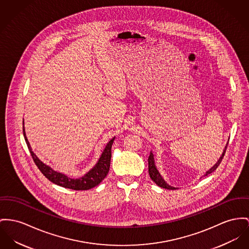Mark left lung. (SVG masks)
I'll return each mask as SVG.
<instances>
[{
  "mask_svg": "<svg viewBox=\"0 0 249 249\" xmlns=\"http://www.w3.org/2000/svg\"><path fill=\"white\" fill-rule=\"evenodd\" d=\"M227 147H228V143H227V145H226L225 149L223 151L222 156H221V157H220V159L218 160V161H217L215 164L213 166V167H212L208 172H206L205 176H208V175L212 174L213 171H215L216 169H217V167L220 165V163H221V161H222V160H223V158H224V156H225V153H226ZM148 172H149V176L150 178H151V179H152L154 182L156 183L158 186H160V187H161V188H164V189H167V190H176V188H175V187H172V186L168 185V184L165 182V180L163 179V178L160 176V172L158 171L157 167L155 165L154 156H153L152 152H150V156L149 158H148Z\"/></svg>",
  "mask_w": 249,
  "mask_h": 249,
  "instance_id": "1",
  "label": "left lung"
}]
</instances>
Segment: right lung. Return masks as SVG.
Returning a JSON list of instances; mask_svg holds the SVG:
<instances>
[{"label": "right lung", "instance_id": "add662e5", "mask_svg": "<svg viewBox=\"0 0 249 249\" xmlns=\"http://www.w3.org/2000/svg\"><path fill=\"white\" fill-rule=\"evenodd\" d=\"M22 124H24V123H22ZM22 127H23V136H24L26 144L28 146V149L30 151V154L33 158L34 162L36 163V165L37 166L39 171L43 174V176L46 178H48L51 182L54 183L58 186L64 187V188L75 190V191H85V190H89V189L97 186L107 177V175L109 171V167H110L111 146L113 144L115 137L107 142V146L105 147V149H104L101 157H100L99 160L97 161L95 166L91 170H89L82 178L74 179V178H68L66 175H64V174L53 171L50 166L44 164L34 154L32 148L30 146V143H29V142L26 138V135H25L24 125Z\"/></svg>", "mask_w": 249, "mask_h": 249}]
</instances>
